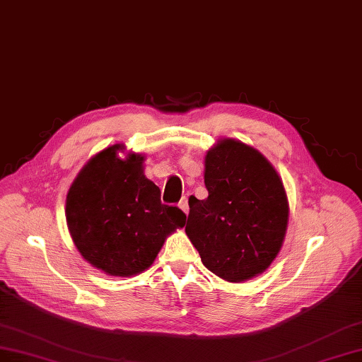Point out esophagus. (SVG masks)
Instances as JSON below:
<instances>
[{
    "mask_svg": "<svg viewBox=\"0 0 362 362\" xmlns=\"http://www.w3.org/2000/svg\"><path fill=\"white\" fill-rule=\"evenodd\" d=\"M179 208L188 215V212H189V203H188V197H183L182 200H180V203H179Z\"/></svg>",
    "mask_w": 362,
    "mask_h": 362,
    "instance_id": "1",
    "label": "esophagus"
}]
</instances>
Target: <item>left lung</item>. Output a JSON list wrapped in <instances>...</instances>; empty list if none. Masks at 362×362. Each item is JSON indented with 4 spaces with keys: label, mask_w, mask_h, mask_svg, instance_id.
Masks as SVG:
<instances>
[{
    "label": "left lung",
    "mask_w": 362,
    "mask_h": 362,
    "mask_svg": "<svg viewBox=\"0 0 362 362\" xmlns=\"http://www.w3.org/2000/svg\"><path fill=\"white\" fill-rule=\"evenodd\" d=\"M208 199L189 197L188 238L203 265L227 282L264 273L281 250L288 199L264 154L241 141L221 139L204 158Z\"/></svg>",
    "instance_id": "left-lung-1"
}]
</instances>
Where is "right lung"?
<instances>
[{
  "mask_svg": "<svg viewBox=\"0 0 362 362\" xmlns=\"http://www.w3.org/2000/svg\"><path fill=\"white\" fill-rule=\"evenodd\" d=\"M122 144L92 158L66 195V223L77 250L110 276H135L156 259L167 236L187 221L175 206L162 204L160 189L144 175V156Z\"/></svg>",
  "mask_w": 362,
  "mask_h": 362,
  "instance_id": "obj_1",
  "label": "right lung"
}]
</instances>
